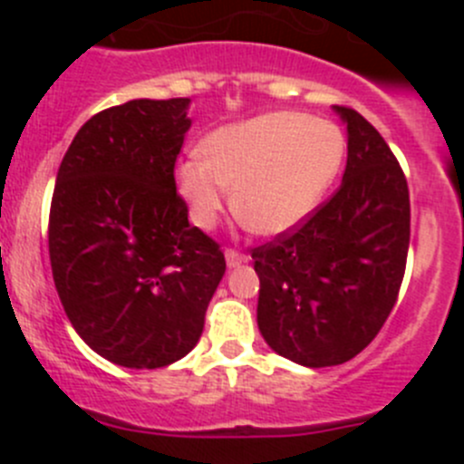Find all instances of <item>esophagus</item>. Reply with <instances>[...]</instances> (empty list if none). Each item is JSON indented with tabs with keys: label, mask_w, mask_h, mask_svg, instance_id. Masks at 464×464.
Wrapping results in <instances>:
<instances>
[{
	"label": "esophagus",
	"mask_w": 464,
	"mask_h": 464,
	"mask_svg": "<svg viewBox=\"0 0 464 464\" xmlns=\"http://www.w3.org/2000/svg\"><path fill=\"white\" fill-rule=\"evenodd\" d=\"M225 262H227V269L241 267V265L246 262V256H241V253L235 251V248H227V251H225Z\"/></svg>",
	"instance_id": "1"
}]
</instances>
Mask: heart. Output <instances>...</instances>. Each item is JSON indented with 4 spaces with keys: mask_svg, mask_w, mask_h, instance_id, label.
Wrapping results in <instances>:
<instances>
[{
    "mask_svg": "<svg viewBox=\"0 0 464 464\" xmlns=\"http://www.w3.org/2000/svg\"><path fill=\"white\" fill-rule=\"evenodd\" d=\"M179 165L176 186L197 227H213L232 207L256 235L299 227L321 204L346 153L334 122L295 111H274L220 127Z\"/></svg>",
    "mask_w": 464,
    "mask_h": 464,
    "instance_id": "obj_1",
    "label": "heart"
}]
</instances>
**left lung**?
I'll use <instances>...</instances> for the list:
<instances>
[{
  "mask_svg": "<svg viewBox=\"0 0 464 464\" xmlns=\"http://www.w3.org/2000/svg\"><path fill=\"white\" fill-rule=\"evenodd\" d=\"M332 109L348 137L342 186L304 225L253 248L260 334L304 367L348 362L370 346L409 253V188L395 155L358 111Z\"/></svg>",
  "mask_w": 464,
  "mask_h": 464,
  "instance_id": "left-lung-1",
  "label": "left lung"
}]
</instances>
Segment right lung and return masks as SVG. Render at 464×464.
<instances>
[{
    "label": "right lung",
    "mask_w": 464,
    "mask_h": 464,
    "mask_svg": "<svg viewBox=\"0 0 464 464\" xmlns=\"http://www.w3.org/2000/svg\"><path fill=\"white\" fill-rule=\"evenodd\" d=\"M190 100H132L81 127L57 169L48 223L53 281L79 337L104 360L158 370L186 358L225 274L188 223L174 165Z\"/></svg>",
    "instance_id": "add662e5"
}]
</instances>
